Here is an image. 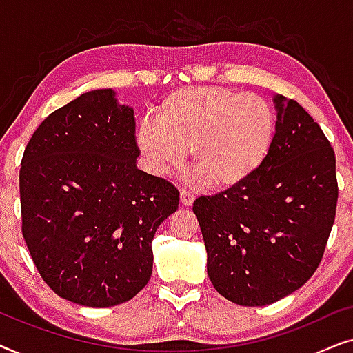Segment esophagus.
<instances>
[{
	"instance_id": "esophagus-1",
	"label": "esophagus",
	"mask_w": 353,
	"mask_h": 353,
	"mask_svg": "<svg viewBox=\"0 0 353 353\" xmlns=\"http://www.w3.org/2000/svg\"><path fill=\"white\" fill-rule=\"evenodd\" d=\"M180 199H181V204H183V205L190 207V205H192V202H194L196 196L192 194V192H190V191H181Z\"/></svg>"
}]
</instances>
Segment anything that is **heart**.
Masks as SVG:
<instances>
[{"instance_id": "1", "label": "heart", "mask_w": 353, "mask_h": 353, "mask_svg": "<svg viewBox=\"0 0 353 353\" xmlns=\"http://www.w3.org/2000/svg\"><path fill=\"white\" fill-rule=\"evenodd\" d=\"M273 109L257 94L186 88L167 96L156 120H144L138 149L149 170L163 175L192 152V167L205 186L226 190L248 180L272 149Z\"/></svg>"}]
</instances>
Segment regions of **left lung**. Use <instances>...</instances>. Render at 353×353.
<instances>
[{"label": "left lung", "mask_w": 353, "mask_h": 353, "mask_svg": "<svg viewBox=\"0 0 353 353\" xmlns=\"http://www.w3.org/2000/svg\"><path fill=\"white\" fill-rule=\"evenodd\" d=\"M276 132L248 180L192 204L207 274L228 301L262 307L302 288L320 265L337 205L331 143L297 101L274 96Z\"/></svg>", "instance_id": "left-lung-1"}]
</instances>
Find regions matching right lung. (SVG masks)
<instances>
[{"instance_id":"1","label":"right lung","mask_w":353,"mask_h":353,"mask_svg":"<svg viewBox=\"0 0 353 353\" xmlns=\"http://www.w3.org/2000/svg\"><path fill=\"white\" fill-rule=\"evenodd\" d=\"M133 109L94 90L54 110L23 151L22 234L57 296L85 307L133 299L152 273V239L180 192L137 168Z\"/></svg>"}]
</instances>
